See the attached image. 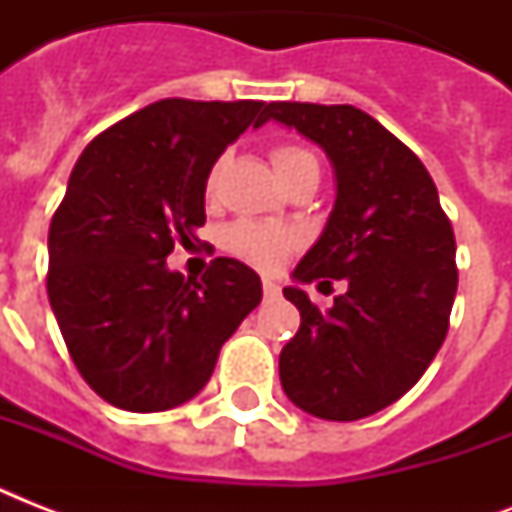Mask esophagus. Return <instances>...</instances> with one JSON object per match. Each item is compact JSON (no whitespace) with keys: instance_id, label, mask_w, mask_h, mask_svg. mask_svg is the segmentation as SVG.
I'll return each instance as SVG.
<instances>
[{"instance_id":"1","label":"esophagus","mask_w":512,"mask_h":512,"mask_svg":"<svg viewBox=\"0 0 512 512\" xmlns=\"http://www.w3.org/2000/svg\"><path fill=\"white\" fill-rule=\"evenodd\" d=\"M263 292L268 297L279 295V284H276V281H273V279H263Z\"/></svg>"}]
</instances>
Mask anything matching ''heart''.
Segmentation results:
<instances>
[{
	"label": "heart",
	"mask_w": 512,
	"mask_h": 512,
	"mask_svg": "<svg viewBox=\"0 0 512 512\" xmlns=\"http://www.w3.org/2000/svg\"><path fill=\"white\" fill-rule=\"evenodd\" d=\"M271 164L281 183H287L300 172L319 170V162L311 151H305L300 146H276L271 151ZM217 177V167L209 172L207 185L212 188ZM225 249L231 255L241 257L244 263L255 265L260 271H276L284 265L292 252L300 244V236L289 228H279V225H265V223H252V220H239V223L228 225V231L223 236Z\"/></svg>",
	"instance_id": "heart-1"
}]
</instances>
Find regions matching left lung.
Segmentation results:
<instances>
[{"label":"left lung","instance_id":"left-lung-1","mask_svg":"<svg viewBox=\"0 0 512 512\" xmlns=\"http://www.w3.org/2000/svg\"><path fill=\"white\" fill-rule=\"evenodd\" d=\"M263 119L324 148L337 177L324 233L284 289L300 329L279 356L281 388L313 417L361 420L404 396L444 342L457 295L452 223L425 164L361 108L268 103ZM324 278L346 281L329 312L299 289Z\"/></svg>","mask_w":512,"mask_h":512}]
</instances>
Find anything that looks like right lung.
Segmentation results:
<instances>
[{"instance_id":"obj_1","label":"right lung","mask_w":512,"mask_h":512,"mask_svg":"<svg viewBox=\"0 0 512 512\" xmlns=\"http://www.w3.org/2000/svg\"><path fill=\"white\" fill-rule=\"evenodd\" d=\"M260 100L167 98L100 132L50 223L47 295L84 382L127 412H164L199 393L223 342L255 311L249 265L215 257L201 281L167 268L204 225L207 177L263 124Z\"/></svg>"}]
</instances>
